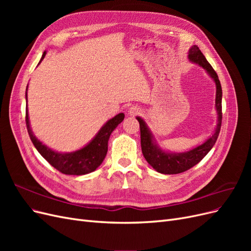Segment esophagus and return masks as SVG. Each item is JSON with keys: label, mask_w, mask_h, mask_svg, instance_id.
I'll return each instance as SVG.
<instances>
[{"label": "esophagus", "mask_w": 251, "mask_h": 251, "mask_svg": "<svg viewBox=\"0 0 251 251\" xmlns=\"http://www.w3.org/2000/svg\"><path fill=\"white\" fill-rule=\"evenodd\" d=\"M141 113V108L137 107V105H132V107L128 109V114L130 115H137V114Z\"/></svg>", "instance_id": "34e87169"}]
</instances>
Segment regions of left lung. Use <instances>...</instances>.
<instances>
[{"mask_svg": "<svg viewBox=\"0 0 251 251\" xmlns=\"http://www.w3.org/2000/svg\"><path fill=\"white\" fill-rule=\"evenodd\" d=\"M188 58L194 63L199 64L205 70L208 72L210 76L214 78L217 86V95H216V107L218 111V125L216 132L212 134L211 137L205 141L201 146L193 149L192 151H186V153L181 154H169L165 151L158 149L151 141V136L147 127L144 121L137 117V120L140 126V138H141V150L142 154L146 158V160L153 166L158 173L174 175L186 172L187 170L192 169L193 166L198 164L202 159L207 155L208 151L214 147L216 143L218 136L221 130L222 125V88L220 83L218 74L214 70V68L207 62L203 53L199 49L198 46H193L188 51Z\"/></svg>", "mask_w": 251, "mask_h": 251, "instance_id": "8db88e82", "label": "left lung"}]
</instances>
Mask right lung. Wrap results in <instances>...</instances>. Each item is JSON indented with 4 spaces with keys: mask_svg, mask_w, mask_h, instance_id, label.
<instances>
[{
    "mask_svg": "<svg viewBox=\"0 0 251 251\" xmlns=\"http://www.w3.org/2000/svg\"><path fill=\"white\" fill-rule=\"evenodd\" d=\"M45 54L46 53L44 52L40 63L45 57ZM25 118L30 139H31L36 150L39 151V153L58 172L66 175H76V176H79V175H85L95 171L101 164L108 151V140L110 138V135L121 121L124 120L125 114L120 113L115 117L110 119L88 146L82 148L81 150L68 154H62L52 151L46 146H44L40 140L36 139L29 126L28 109H26Z\"/></svg>",
    "mask_w": 251,
    "mask_h": 251,
    "instance_id": "obj_1",
    "label": "right lung"
}]
</instances>
